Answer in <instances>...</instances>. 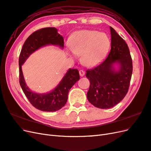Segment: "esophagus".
<instances>
[{"label": "esophagus", "mask_w": 151, "mask_h": 151, "mask_svg": "<svg viewBox=\"0 0 151 151\" xmlns=\"http://www.w3.org/2000/svg\"><path fill=\"white\" fill-rule=\"evenodd\" d=\"M79 75H80L81 77L84 76L85 75V72H84L83 70H79Z\"/></svg>", "instance_id": "esophagus-1"}]
</instances>
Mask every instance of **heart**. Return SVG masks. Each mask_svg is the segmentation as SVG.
Segmentation results:
<instances>
[{
    "label": "heart",
    "instance_id": "b5f03b06",
    "mask_svg": "<svg viewBox=\"0 0 151 151\" xmlns=\"http://www.w3.org/2000/svg\"><path fill=\"white\" fill-rule=\"evenodd\" d=\"M69 47L76 55H81L84 65L91 67L97 64L106 56L110 47V40L104 33L82 30L71 36Z\"/></svg>",
    "mask_w": 151,
    "mask_h": 151
}]
</instances>
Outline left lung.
Returning <instances> with one entry per match:
<instances>
[{
	"instance_id": "8db88e82",
	"label": "left lung",
	"mask_w": 151,
	"mask_h": 151,
	"mask_svg": "<svg viewBox=\"0 0 151 151\" xmlns=\"http://www.w3.org/2000/svg\"><path fill=\"white\" fill-rule=\"evenodd\" d=\"M110 31L111 50L107 58L96 67L86 70V74L90 81L87 93L88 101L101 109L112 108L125 98L133 70L127 44L111 27ZM116 62L120 64L118 71L112 67Z\"/></svg>"
}]
</instances>
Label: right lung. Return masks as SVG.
<instances>
[{"label": "right lung", "mask_w": 151, "mask_h": 151, "mask_svg": "<svg viewBox=\"0 0 151 151\" xmlns=\"http://www.w3.org/2000/svg\"><path fill=\"white\" fill-rule=\"evenodd\" d=\"M64 46L62 36L55 28H45L32 33L22 46L19 58V84L30 103L36 109L43 111H56L66 104L68 93L72 87L80 79L79 71L70 68L55 89L47 94H37L31 91L26 86L22 74L21 65L30 55L36 50L47 45Z\"/></svg>", "instance_id": "obj_1"}]
</instances>
